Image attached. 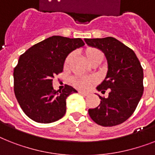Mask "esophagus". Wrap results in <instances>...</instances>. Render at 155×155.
I'll list each match as a JSON object with an SVG mask.
<instances>
[{"label":"esophagus","instance_id":"obj_1","mask_svg":"<svg viewBox=\"0 0 155 155\" xmlns=\"http://www.w3.org/2000/svg\"><path fill=\"white\" fill-rule=\"evenodd\" d=\"M79 93L81 94L82 95H84V96H87L89 95L88 92H85V91H79Z\"/></svg>","mask_w":155,"mask_h":155}]
</instances>
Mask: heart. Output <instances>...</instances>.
Wrapping results in <instances>:
<instances>
[{
    "label": "heart",
    "mask_w": 155,
    "mask_h": 155,
    "mask_svg": "<svg viewBox=\"0 0 155 155\" xmlns=\"http://www.w3.org/2000/svg\"><path fill=\"white\" fill-rule=\"evenodd\" d=\"M84 55L91 64L97 62L101 63L104 57V52L100 49L94 47L87 48L84 50ZM71 59H72L71 53L68 55L65 58L64 62V68L65 69L68 68ZM71 81L75 87L81 89V90H87L95 84V79L94 77H86V76H74L71 78Z\"/></svg>",
    "instance_id": "heart-1"
}]
</instances>
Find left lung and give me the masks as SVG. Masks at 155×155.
Wrapping results in <instances>:
<instances>
[{
    "label": "left lung",
    "instance_id": "left-lung-1",
    "mask_svg": "<svg viewBox=\"0 0 155 155\" xmlns=\"http://www.w3.org/2000/svg\"><path fill=\"white\" fill-rule=\"evenodd\" d=\"M87 45L100 49L106 56L108 71L106 78L97 87L107 98L99 95L100 104L89 109L93 121L103 127L121 124L136 109L143 90V69L134 51L114 37L84 39Z\"/></svg>",
    "mask_w": 155,
    "mask_h": 155
}]
</instances>
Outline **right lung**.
I'll list each match as a JSON object with an SVG mask.
<instances>
[{
  "label": "right lung",
  "instance_id": "right-lung-1",
  "mask_svg": "<svg viewBox=\"0 0 155 155\" xmlns=\"http://www.w3.org/2000/svg\"><path fill=\"white\" fill-rule=\"evenodd\" d=\"M85 45L80 38L53 36L28 48L19 58L13 71L14 93L19 105L36 123H50L66 112V99L77 91L65 85L54 90V76L63 71L65 58Z\"/></svg>",
  "mask_w": 155,
  "mask_h": 155
}]
</instances>
